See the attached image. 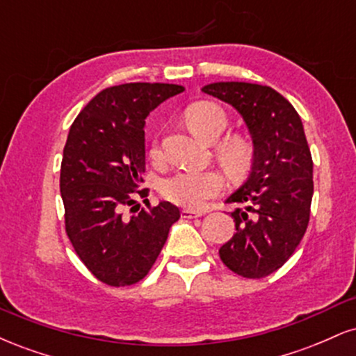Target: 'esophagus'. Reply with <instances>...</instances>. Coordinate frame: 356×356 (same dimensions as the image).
Masks as SVG:
<instances>
[{
    "instance_id": "obj_1",
    "label": "esophagus",
    "mask_w": 356,
    "mask_h": 356,
    "mask_svg": "<svg viewBox=\"0 0 356 356\" xmlns=\"http://www.w3.org/2000/svg\"><path fill=\"white\" fill-rule=\"evenodd\" d=\"M206 214V211H195V209H182L181 216L184 219H192V218H201Z\"/></svg>"
}]
</instances>
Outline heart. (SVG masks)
I'll return each mask as SVG.
<instances>
[{
    "label": "heart",
    "instance_id": "heart-1",
    "mask_svg": "<svg viewBox=\"0 0 356 356\" xmlns=\"http://www.w3.org/2000/svg\"><path fill=\"white\" fill-rule=\"evenodd\" d=\"M186 124L195 137L204 142H214L219 138L227 125V117L222 108L211 102H197L186 110ZM218 162L232 179L244 177L254 161V150L246 138L231 136L214 145ZM152 159H159V147L150 150ZM224 189V179L218 170H181L165 179L161 186V194L167 201L177 206L199 209L211 197L220 194Z\"/></svg>",
    "mask_w": 356,
    "mask_h": 356
}]
</instances>
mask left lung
I'll use <instances>...</instances> for the list:
<instances>
[{"label":"left lung","mask_w":356,"mask_h":356,"mask_svg":"<svg viewBox=\"0 0 356 356\" xmlns=\"http://www.w3.org/2000/svg\"><path fill=\"white\" fill-rule=\"evenodd\" d=\"M202 92L232 105L251 134L254 161L248 181L226 201L236 206V232L219 256L236 275L259 280L291 257L309 222L313 161L303 124L266 85L218 81Z\"/></svg>","instance_id":"8db88e82"}]
</instances>
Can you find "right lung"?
I'll use <instances>...</instances> for the list:
<instances>
[{
	"label": "right lung",
	"instance_id": "add662e5",
	"mask_svg": "<svg viewBox=\"0 0 356 356\" xmlns=\"http://www.w3.org/2000/svg\"><path fill=\"white\" fill-rule=\"evenodd\" d=\"M181 92V85L142 81L105 88L68 132L60 170L65 231L81 263L108 286L144 280L181 218L179 207L167 201L138 213L136 206V197L149 195L147 187L140 189L145 118ZM130 205L136 214L127 216Z\"/></svg>",
	"mask_w": 356,
	"mask_h": 356
}]
</instances>
